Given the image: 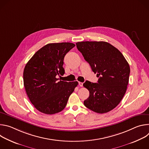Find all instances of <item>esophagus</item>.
Segmentation results:
<instances>
[{
  "mask_svg": "<svg viewBox=\"0 0 149 149\" xmlns=\"http://www.w3.org/2000/svg\"><path fill=\"white\" fill-rule=\"evenodd\" d=\"M78 84H79V86L80 87H82V86H83V82H78Z\"/></svg>",
  "mask_w": 149,
  "mask_h": 149,
  "instance_id": "1",
  "label": "esophagus"
}]
</instances>
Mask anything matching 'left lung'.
<instances>
[{
  "mask_svg": "<svg viewBox=\"0 0 149 149\" xmlns=\"http://www.w3.org/2000/svg\"><path fill=\"white\" fill-rule=\"evenodd\" d=\"M78 50L98 77L97 83L83 84L90 92L84 101L90 110L100 114L114 109L123 98L129 81V64L121 52L108 42L85 41L76 43Z\"/></svg>",
  "mask_w": 149,
  "mask_h": 149,
  "instance_id": "1",
  "label": "left lung"
}]
</instances>
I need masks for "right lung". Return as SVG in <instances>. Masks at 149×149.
Returning <instances> with one entry per match:
<instances>
[{"mask_svg": "<svg viewBox=\"0 0 149 149\" xmlns=\"http://www.w3.org/2000/svg\"><path fill=\"white\" fill-rule=\"evenodd\" d=\"M75 44L70 42L48 44L39 49L26 64L24 84L31 103L46 114L58 113L64 109L77 81L59 80L65 73L64 56Z\"/></svg>", "mask_w": 149, "mask_h": 149, "instance_id": "obj_1", "label": "right lung"}]
</instances>
